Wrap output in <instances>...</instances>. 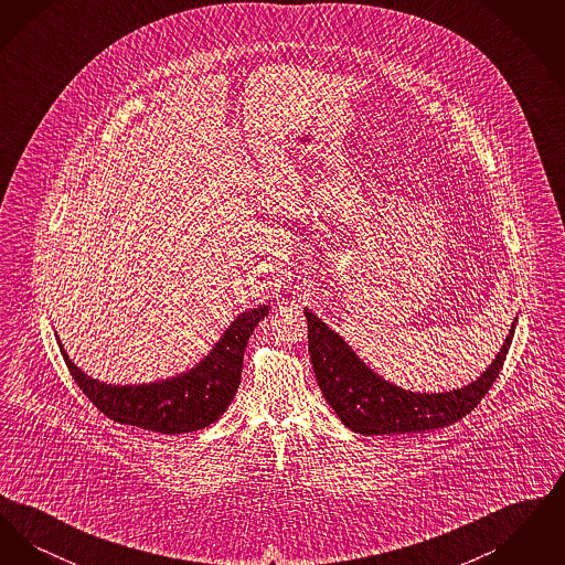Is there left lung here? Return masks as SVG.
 Wrapping results in <instances>:
<instances>
[{"mask_svg":"<svg viewBox=\"0 0 565 565\" xmlns=\"http://www.w3.org/2000/svg\"><path fill=\"white\" fill-rule=\"evenodd\" d=\"M309 326V355L326 403L350 430L364 436L415 434L451 426L472 413L500 375L512 343L514 326L504 348L483 375L463 390L445 394H413L376 376L348 343L305 309Z\"/></svg>","mask_w":565,"mask_h":565,"instance_id":"left-lung-1","label":"left lung"}]
</instances>
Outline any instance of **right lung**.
Listing matches in <instances>:
<instances>
[{
    "label": "right lung",
    "mask_w": 565,
    "mask_h": 565,
    "mask_svg": "<svg viewBox=\"0 0 565 565\" xmlns=\"http://www.w3.org/2000/svg\"><path fill=\"white\" fill-rule=\"evenodd\" d=\"M269 307L249 309L228 326L214 351L190 373L148 385H106L78 371L58 343L70 375L106 417L161 434H184L214 424L242 381L243 351Z\"/></svg>",
    "instance_id": "obj_1"
}]
</instances>
